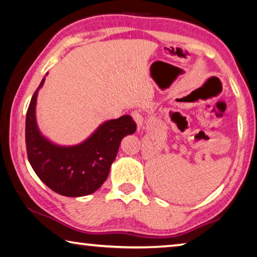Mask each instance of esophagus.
Returning <instances> with one entry per match:
<instances>
[{"mask_svg":"<svg viewBox=\"0 0 257 257\" xmlns=\"http://www.w3.org/2000/svg\"><path fill=\"white\" fill-rule=\"evenodd\" d=\"M132 116L135 122H136L137 127L142 128L143 122H144V115H143V113L141 111H134L132 112Z\"/></svg>","mask_w":257,"mask_h":257,"instance_id":"1","label":"esophagus"}]
</instances>
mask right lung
Wrapping results in <instances>:
<instances>
[{"instance_id":"add662e5","label":"right lung","mask_w":257,"mask_h":257,"mask_svg":"<svg viewBox=\"0 0 257 257\" xmlns=\"http://www.w3.org/2000/svg\"><path fill=\"white\" fill-rule=\"evenodd\" d=\"M35 90L26 114V149L28 161L38 178L55 193L68 197L86 196L96 191L106 180L115 160L120 142L136 132L130 115L108 120L81 144L61 147L52 144L38 132Z\"/></svg>"}]
</instances>
